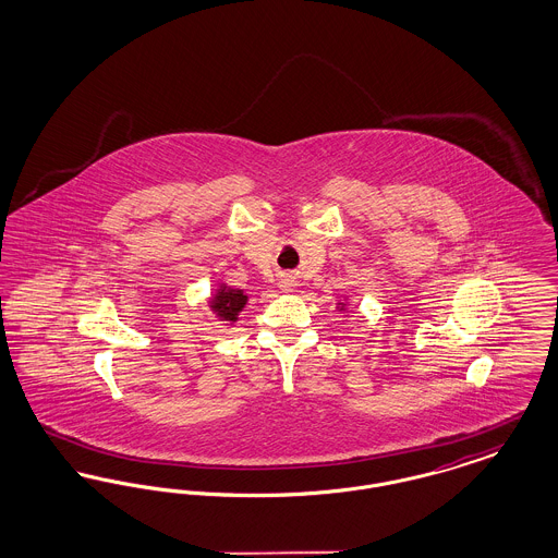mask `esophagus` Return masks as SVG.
Here are the masks:
<instances>
[{"mask_svg": "<svg viewBox=\"0 0 558 558\" xmlns=\"http://www.w3.org/2000/svg\"><path fill=\"white\" fill-rule=\"evenodd\" d=\"M294 287H296V282H294V278H292V276H284V278L280 280V289H282V291H294Z\"/></svg>", "mask_w": 558, "mask_h": 558, "instance_id": "1", "label": "esophagus"}]
</instances>
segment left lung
I'll return each instance as SVG.
<instances>
[{"label":"left lung","mask_w":558,"mask_h":558,"mask_svg":"<svg viewBox=\"0 0 558 558\" xmlns=\"http://www.w3.org/2000/svg\"><path fill=\"white\" fill-rule=\"evenodd\" d=\"M339 305H341V303H339Z\"/></svg>","instance_id":"8db88e82"}]
</instances>
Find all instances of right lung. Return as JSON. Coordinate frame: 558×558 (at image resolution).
Masks as SVG:
<instances>
[{"mask_svg": "<svg viewBox=\"0 0 558 558\" xmlns=\"http://www.w3.org/2000/svg\"><path fill=\"white\" fill-rule=\"evenodd\" d=\"M246 303V294L236 289H221L213 296V312H217V316L223 319H230L234 322L239 316L240 310L244 307Z\"/></svg>", "mask_w": 558, "mask_h": 558, "instance_id": "add662e5", "label": "right lung"}]
</instances>
